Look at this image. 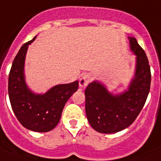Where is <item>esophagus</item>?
<instances>
[{"mask_svg": "<svg viewBox=\"0 0 161 161\" xmlns=\"http://www.w3.org/2000/svg\"><path fill=\"white\" fill-rule=\"evenodd\" d=\"M90 79L91 77L89 75H82L80 78V79H79V86H80V87H85V86L89 83Z\"/></svg>", "mask_w": 161, "mask_h": 161, "instance_id": "34e87169", "label": "esophagus"}]
</instances>
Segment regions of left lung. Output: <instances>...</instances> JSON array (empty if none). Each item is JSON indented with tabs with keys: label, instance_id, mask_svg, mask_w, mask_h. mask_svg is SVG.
Instances as JSON below:
<instances>
[{
	"label": "left lung",
	"instance_id": "8db88e82",
	"mask_svg": "<svg viewBox=\"0 0 161 161\" xmlns=\"http://www.w3.org/2000/svg\"><path fill=\"white\" fill-rule=\"evenodd\" d=\"M128 39L136 63L135 75L126 90L114 94L97 80L85 90L87 120L95 130L102 134H114L130 126L144 106L150 91L151 69L146 53L136 39Z\"/></svg>",
	"mask_w": 161,
	"mask_h": 161
}]
</instances>
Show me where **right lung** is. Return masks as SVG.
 Here are the masks:
<instances>
[{
    "label": "right lung",
    "instance_id": "right-lung-1",
    "mask_svg": "<svg viewBox=\"0 0 161 161\" xmlns=\"http://www.w3.org/2000/svg\"><path fill=\"white\" fill-rule=\"evenodd\" d=\"M24 44L15 57L9 75V101L19 122L27 130L47 132L58 124L65 103L79 87V81L53 86L44 94H36L26 85L24 66L28 46Z\"/></svg>",
    "mask_w": 161,
    "mask_h": 161
}]
</instances>
